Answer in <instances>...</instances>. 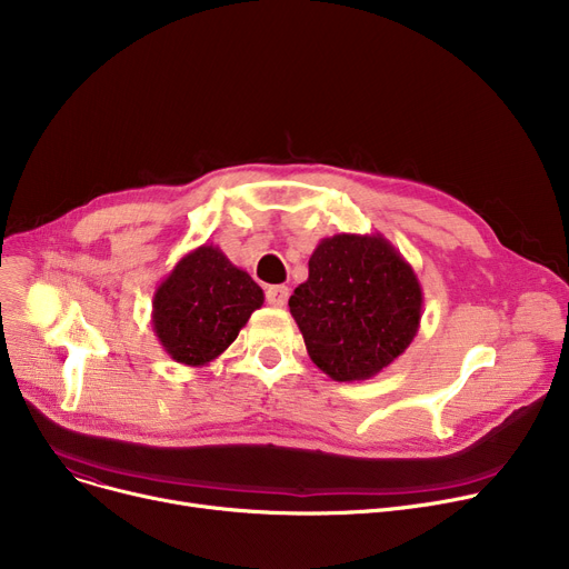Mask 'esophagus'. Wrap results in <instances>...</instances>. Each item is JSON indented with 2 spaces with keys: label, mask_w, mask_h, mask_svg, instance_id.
<instances>
[{
  "label": "esophagus",
  "mask_w": 569,
  "mask_h": 569,
  "mask_svg": "<svg viewBox=\"0 0 569 569\" xmlns=\"http://www.w3.org/2000/svg\"><path fill=\"white\" fill-rule=\"evenodd\" d=\"M288 295H290L288 286H267V290H264L267 302L272 307H286Z\"/></svg>",
  "instance_id": "1"
}]
</instances>
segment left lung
I'll use <instances>...</instances> for the list:
<instances>
[{"instance_id": "obj_1", "label": "left lung", "mask_w": 569, "mask_h": 569, "mask_svg": "<svg viewBox=\"0 0 569 569\" xmlns=\"http://www.w3.org/2000/svg\"><path fill=\"white\" fill-rule=\"evenodd\" d=\"M422 305L415 269L380 232L320 239L288 300L311 362L337 382L390 367L417 337Z\"/></svg>"}]
</instances>
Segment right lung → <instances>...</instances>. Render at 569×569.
Masks as SVG:
<instances>
[{"mask_svg": "<svg viewBox=\"0 0 569 569\" xmlns=\"http://www.w3.org/2000/svg\"><path fill=\"white\" fill-rule=\"evenodd\" d=\"M264 302L262 288L228 256L202 244L177 260L152 300L154 335L174 362L207 367Z\"/></svg>", "mask_w": 569, "mask_h": 569, "instance_id": "add662e5", "label": "right lung"}]
</instances>
